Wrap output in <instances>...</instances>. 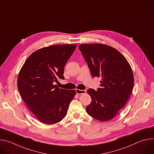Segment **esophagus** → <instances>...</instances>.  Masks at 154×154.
Wrapping results in <instances>:
<instances>
[{"label": "esophagus", "mask_w": 154, "mask_h": 154, "mask_svg": "<svg viewBox=\"0 0 154 154\" xmlns=\"http://www.w3.org/2000/svg\"><path fill=\"white\" fill-rule=\"evenodd\" d=\"M75 91L77 94H83L86 92V90H79V89H76Z\"/></svg>", "instance_id": "1"}]
</instances>
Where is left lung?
<instances>
[{
  "mask_svg": "<svg viewBox=\"0 0 154 154\" xmlns=\"http://www.w3.org/2000/svg\"><path fill=\"white\" fill-rule=\"evenodd\" d=\"M93 77L102 79L101 88H90L91 102L86 108L92 118L107 121L113 119L126 104L132 91L134 77L125 57L116 49L103 44L79 46Z\"/></svg>",
  "mask_w": 154,
  "mask_h": 154,
  "instance_id": "left-lung-1",
  "label": "left lung"
}]
</instances>
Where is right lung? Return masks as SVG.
Here are the masks:
<instances>
[{
	"instance_id": "add662e5",
	"label": "right lung",
	"mask_w": 154,
	"mask_h": 154,
	"mask_svg": "<svg viewBox=\"0 0 154 154\" xmlns=\"http://www.w3.org/2000/svg\"><path fill=\"white\" fill-rule=\"evenodd\" d=\"M76 45H52L32 53L21 68L17 88L30 110L41 122L54 124L67 114L76 91L59 88L55 82L64 79V68Z\"/></svg>"
}]
</instances>
